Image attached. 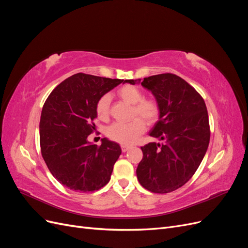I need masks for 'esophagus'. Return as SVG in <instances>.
<instances>
[{
  "label": "esophagus",
  "instance_id": "esophagus-1",
  "mask_svg": "<svg viewBox=\"0 0 248 248\" xmlns=\"http://www.w3.org/2000/svg\"><path fill=\"white\" fill-rule=\"evenodd\" d=\"M129 149H130V146H127V145H122V146H121V150H122V152H126V151H128Z\"/></svg>",
  "mask_w": 248,
  "mask_h": 248
}]
</instances>
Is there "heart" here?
<instances>
[{"mask_svg": "<svg viewBox=\"0 0 248 248\" xmlns=\"http://www.w3.org/2000/svg\"><path fill=\"white\" fill-rule=\"evenodd\" d=\"M118 96L122 100L133 106V119L128 123L117 122L111 124L107 129V136L109 140L123 145H129L136 140L139 136L146 130L147 124L155 123L160 115V107L156 99L144 98V93L136 86L125 85L117 91ZM110 97L108 94L102 95L96 103V112L100 120H108L109 116ZM145 122L144 123L143 121Z\"/></svg>", "mask_w": 248, "mask_h": 248, "instance_id": "b5f03b06", "label": "heart"}]
</instances>
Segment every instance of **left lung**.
Masks as SVG:
<instances>
[{
	"label": "left lung",
	"mask_w": 248,
	"mask_h": 248,
	"mask_svg": "<svg viewBox=\"0 0 248 248\" xmlns=\"http://www.w3.org/2000/svg\"><path fill=\"white\" fill-rule=\"evenodd\" d=\"M140 84L152 92L160 107L159 120L150 136L164 142L140 147L142 159L137 176L149 191L171 192L189 181L206 154L210 140L207 108L197 90L176 74H157Z\"/></svg>",
	"instance_id": "obj_1"
}]
</instances>
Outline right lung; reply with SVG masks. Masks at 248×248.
Instances as JSON below:
<instances>
[{
	"label": "right lung",
	"mask_w": 248,
	"mask_h": 248,
	"mask_svg": "<svg viewBox=\"0 0 248 248\" xmlns=\"http://www.w3.org/2000/svg\"><path fill=\"white\" fill-rule=\"evenodd\" d=\"M124 79L77 73L58 85L44 103L40 117V148L58 181L74 191L90 192L107 185L121 154L115 141L90 144L97 118L96 103Z\"/></svg>",
	"instance_id": "add662e5"
}]
</instances>
